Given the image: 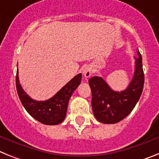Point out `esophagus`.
Wrapping results in <instances>:
<instances>
[{"label": "esophagus", "instance_id": "34e87169", "mask_svg": "<svg viewBox=\"0 0 159 159\" xmlns=\"http://www.w3.org/2000/svg\"><path fill=\"white\" fill-rule=\"evenodd\" d=\"M83 75L85 78H88L92 75V67H90V66H85V67L83 68L82 71Z\"/></svg>", "mask_w": 159, "mask_h": 159}]
</instances>
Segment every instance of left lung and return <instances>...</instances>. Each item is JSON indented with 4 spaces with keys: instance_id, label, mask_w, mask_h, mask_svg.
<instances>
[{
    "instance_id": "1",
    "label": "left lung",
    "mask_w": 159,
    "mask_h": 159,
    "mask_svg": "<svg viewBox=\"0 0 159 159\" xmlns=\"http://www.w3.org/2000/svg\"><path fill=\"white\" fill-rule=\"evenodd\" d=\"M135 68L131 82L124 91L115 92L102 78L93 76L89 80L92 90V105L95 117L102 123H116L132 111L139 99L144 85L142 56L138 51Z\"/></svg>"
}]
</instances>
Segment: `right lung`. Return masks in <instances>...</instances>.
Instances as JSON below:
<instances>
[{
    "label": "right lung",
    "instance_id": "right-lung-1",
    "mask_svg": "<svg viewBox=\"0 0 159 159\" xmlns=\"http://www.w3.org/2000/svg\"><path fill=\"white\" fill-rule=\"evenodd\" d=\"M82 74L80 73L71 79L53 97L45 101H36L29 96L19 82L16 71V86L22 105L32 117L45 125H57L66 117L67 105L73 92L80 84Z\"/></svg>",
    "mask_w": 159,
    "mask_h": 159
}]
</instances>
